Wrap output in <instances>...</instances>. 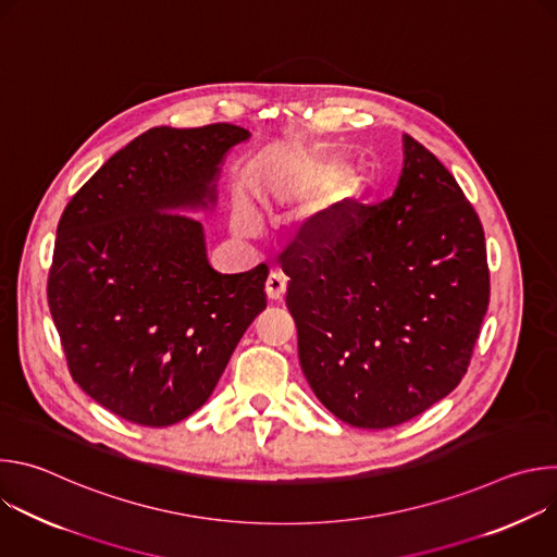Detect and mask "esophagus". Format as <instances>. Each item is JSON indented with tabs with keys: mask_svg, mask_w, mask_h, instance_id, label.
<instances>
[{
	"mask_svg": "<svg viewBox=\"0 0 557 557\" xmlns=\"http://www.w3.org/2000/svg\"><path fill=\"white\" fill-rule=\"evenodd\" d=\"M284 293H286V275L282 271L273 269L267 280V295H269V299H282Z\"/></svg>",
	"mask_w": 557,
	"mask_h": 557,
	"instance_id": "obj_1",
	"label": "esophagus"
}]
</instances>
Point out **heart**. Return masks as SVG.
Here are the masks:
<instances>
[{"label": "heart", "instance_id": "obj_1", "mask_svg": "<svg viewBox=\"0 0 557 557\" xmlns=\"http://www.w3.org/2000/svg\"><path fill=\"white\" fill-rule=\"evenodd\" d=\"M335 173H337L335 158H317L306 174V181H308V185H322V183L331 181ZM361 191H363L361 176L350 168L342 170L329 187L326 202H324V209L320 211V222H317L314 233L317 235L335 233L344 224L350 207L361 198Z\"/></svg>", "mask_w": 557, "mask_h": 557}]
</instances>
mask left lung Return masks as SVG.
Wrapping results in <instances>:
<instances>
[{
  "mask_svg": "<svg viewBox=\"0 0 557 557\" xmlns=\"http://www.w3.org/2000/svg\"><path fill=\"white\" fill-rule=\"evenodd\" d=\"M320 213L280 256L301 372L337 419L401 425L465 376L490 306L485 231L456 178L412 136L392 198Z\"/></svg>",
  "mask_w": 557,
  "mask_h": 557,
  "instance_id": "obj_1",
  "label": "left lung"
}]
</instances>
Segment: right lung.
I'll return each mask as SVG.
<instances>
[{"label": "right lung", "instance_id": "obj_1", "mask_svg": "<svg viewBox=\"0 0 557 557\" xmlns=\"http://www.w3.org/2000/svg\"><path fill=\"white\" fill-rule=\"evenodd\" d=\"M249 136L231 123L151 127L63 209L50 314L72 379L125 421L165 428L194 414L267 308V264L218 273L187 215L215 207L224 156Z\"/></svg>", "mask_w": 557, "mask_h": 557}]
</instances>
